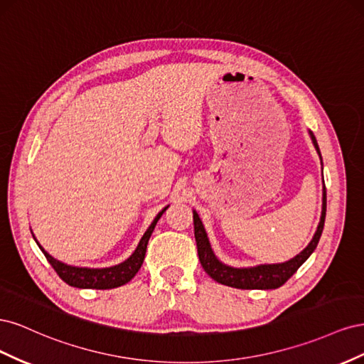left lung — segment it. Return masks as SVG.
<instances>
[{"label": "left lung", "mask_w": 364, "mask_h": 364, "mask_svg": "<svg viewBox=\"0 0 364 364\" xmlns=\"http://www.w3.org/2000/svg\"><path fill=\"white\" fill-rule=\"evenodd\" d=\"M313 144L321 156V150H318L317 141L314 135L310 132ZM325 215H326V188L323 186V203H322V217H321V223L317 226L316 234L313 240L308 245L299 255H296L287 262L282 264H264V266H257V267H249V269H234L225 266V264L220 262L215 255L211 250V246H209V241L205 232V228L200 222L199 215H197L196 211H193V218H194V237H196V243H197V253H199V259L202 267L205 272L215 279L217 282L229 285V287H235V289H243V290H270V289H278L282 284L287 282L296 270L299 269L302 264L308 259V257L311 255L314 249L317 247L318 240H321L323 225H325Z\"/></svg>", "instance_id": "1"}]
</instances>
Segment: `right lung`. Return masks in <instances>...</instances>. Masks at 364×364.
<instances>
[{
    "label": "right lung",
    "instance_id": "right-lung-1",
    "mask_svg": "<svg viewBox=\"0 0 364 364\" xmlns=\"http://www.w3.org/2000/svg\"><path fill=\"white\" fill-rule=\"evenodd\" d=\"M167 208H164L162 211L155 217V220H153V223L146 230V234L142 235L136 250L132 253L130 258H127L124 262H121V264H118V266H114V267L83 269V267L67 266V264H63L58 259H54L51 255H48V253L43 250L39 245L38 246L42 250L43 255H46L47 261L51 264V267L54 269V272L59 274V278L67 282L68 285H71V287L95 289V290L115 289V287H119V285H124L126 282H129L138 273V270L141 269L142 261H144V257H146L149 238L153 232V229H155L158 220L161 218V215L165 213V209H167ZM36 243H38V241H36Z\"/></svg>",
    "mask_w": 364,
    "mask_h": 364
}]
</instances>
